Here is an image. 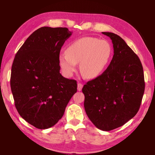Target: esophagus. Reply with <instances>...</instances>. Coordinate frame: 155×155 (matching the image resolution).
<instances>
[{"label":"esophagus","instance_id":"obj_1","mask_svg":"<svg viewBox=\"0 0 155 155\" xmlns=\"http://www.w3.org/2000/svg\"><path fill=\"white\" fill-rule=\"evenodd\" d=\"M83 84H81V83H78V85H77V90L78 91H81V90H82L83 88Z\"/></svg>","mask_w":155,"mask_h":155}]
</instances>
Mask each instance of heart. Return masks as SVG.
<instances>
[{
  "label": "heart",
  "mask_w": 155,
  "mask_h": 155,
  "mask_svg": "<svg viewBox=\"0 0 155 155\" xmlns=\"http://www.w3.org/2000/svg\"><path fill=\"white\" fill-rule=\"evenodd\" d=\"M113 48L107 40L94 37H84L70 43L66 52L59 55V63L64 72L71 76L79 63V70L84 77L94 79L104 72L112 59Z\"/></svg>",
  "instance_id": "b5f03b06"
}]
</instances>
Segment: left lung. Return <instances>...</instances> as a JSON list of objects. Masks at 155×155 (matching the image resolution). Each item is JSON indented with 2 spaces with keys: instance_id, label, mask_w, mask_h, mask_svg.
<instances>
[{
  "instance_id": "8db88e82",
  "label": "left lung",
  "mask_w": 155,
  "mask_h": 155,
  "mask_svg": "<svg viewBox=\"0 0 155 155\" xmlns=\"http://www.w3.org/2000/svg\"><path fill=\"white\" fill-rule=\"evenodd\" d=\"M110 38L114 56L108 68L82 89L84 107L91 122L102 130L122 127L137 114L145 90L141 63L125 41L116 34Z\"/></svg>"
}]
</instances>
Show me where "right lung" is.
I'll return each instance as SVG.
<instances>
[{
  "label": "right lung",
  "mask_w": 155,
  "mask_h": 155,
  "mask_svg": "<svg viewBox=\"0 0 155 155\" xmlns=\"http://www.w3.org/2000/svg\"><path fill=\"white\" fill-rule=\"evenodd\" d=\"M72 33L67 28L41 27L15 56L10 85L15 108L37 128L57 124L77 91V81L60 74L59 63L61 47Z\"/></svg>",
  "instance_id": "1"
}]
</instances>
